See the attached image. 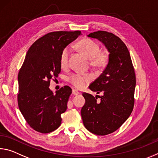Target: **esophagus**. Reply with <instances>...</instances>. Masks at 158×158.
<instances>
[{
    "instance_id": "34e87169",
    "label": "esophagus",
    "mask_w": 158,
    "mask_h": 158,
    "mask_svg": "<svg viewBox=\"0 0 158 158\" xmlns=\"http://www.w3.org/2000/svg\"><path fill=\"white\" fill-rule=\"evenodd\" d=\"M80 93L77 91V89H73L72 90V94L74 95V96H77V95H79Z\"/></svg>"
}]
</instances>
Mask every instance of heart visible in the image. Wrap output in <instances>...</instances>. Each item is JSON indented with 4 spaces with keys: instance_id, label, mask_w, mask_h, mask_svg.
<instances>
[{
    "instance_id": "b5f03b06",
    "label": "heart",
    "mask_w": 158,
    "mask_h": 158,
    "mask_svg": "<svg viewBox=\"0 0 158 158\" xmlns=\"http://www.w3.org/2000/svg\"><path fill=\"white\" fill-rule=\"evenodd\" d=\"M79 49L90 58V63L98 69H102L106 66L108 56L104 52L100 51L99 44L91 39H84L77 44ZM70 55L69 46L64 47L60 55V64L62 68L68 66ZM93 79L90 73H74L69 75L68 81L77 89H83Z\"/></svg>"
}]
</instances>
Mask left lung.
<instances>
[{
    "label": "left lung",
    "mask_w": 158,
    "mask_h": 158,
    "mask_svg": "<svg viewBox=\"0 0 158 158\" xmlns=\"http://www.w3.org/2000/svg\"><path fill=\"white\" fill-rule=\"evenodd\" d=\"M88 36L102 41L110 53L102 73L89 86L103 95L94 97L83 93L86 102L81 114L86 129L105 136L118 129L133 110L136 75L129 50L118 36L106 31L93 32Z\"/></svg>",
    "instance_id": "1"
}]
</instances>
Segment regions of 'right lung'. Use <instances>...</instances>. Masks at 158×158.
<instances>
[{"instance_id": "obj_1", "label": "right lung", "mask_w": 158, "mask_h": 158, "mask_svg": "<svg viewBox=\"0 0 158 158\" xmlns=\"http://www.w3.org/2000/svg\"><path fill=\"white\" fill-rule=\"evenodd\" d=\"M80 31H52L37 39L29 48L18 74L17 102L21 113L35 131L48 134L61 124L72 89L64 86L52 94L49 86L61 72L60 55L74 41Z\"/></svg>"}]
</instances>
